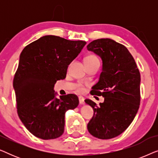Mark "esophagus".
<instances>
[{
	"label": "esophagus",
	"instance_id": "esophagus-1",
	"mask_svg": "<svg viewBox=\"0 0 158 158\" xmlns=\"http://www.w3.org/2000/svg\"><path fill=\"white\" fill-rule=\"evenodd\" d=\"M79 103H80V104H84V100H85V99H84V98L83 97H82V96H79Z\"/></svg>",
	"mask_w": 158,
	"mask_h": 158
}]
</instances>
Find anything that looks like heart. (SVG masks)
<instances>
[{"mask_svg":"<svg viewBox=\"0 0 158 158\" xmlns=\"http://www.w3.org/2000/svg\"><path fill=\"white\" fill-rule=\"evenodd\" d=\"M85 63H94V62H100L98 58H97L95 55H90L87 56L85 58V60H84ZM77 91L78 93H83L84 90H85V88L84 86L82 85V84H78L76 86Z\"/></svg>","mask_w":158,"mask_h":158,"instance_id":"heart-1","label":"heart"}]
</instances>
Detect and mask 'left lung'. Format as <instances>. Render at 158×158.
I'll list each match as a JSON object with an SVG mask.
<instances>
[{
	"label": "left lung",
	"mask_w": 158,
	"mask_h": 158,
	"mask_svg": "<svg viewBox=\"0 0 158 158\" xmlns=\"http://www.w3.org/2000/svg\"><path fill=\"white\" fill-rule=\"evenodd\" d=\"M87 49L102 60V72L90 94L104 98L99 105L89 99L85 100L94 111L88 130L98 139H111L126 130L137 113L140 73L127 47L113 40H94L88 44Z\"/></svg>",
	"instance_id": "obj_1"
}]
</instances>
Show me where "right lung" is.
<instances>
[{
    "label": "right lung",
    "mask_w": 158,
    "mask_h": 158,
    "mask_svg": "<svg viewBox=\"0 0 158 158\" xmlns=\"http://www.w3.org/2000/svg\"><path fill=\"white\" fill-rule=\"evenodd\" d=\"M85 44L47 35L21 52L13 86L19 118L35 137L52 139L63 134L66 111L75 109L79 100L74 94L57 98L54 86L65 78L68 65Z\"/></svg>",
    "instance_id": "1"
}]
</instances>
